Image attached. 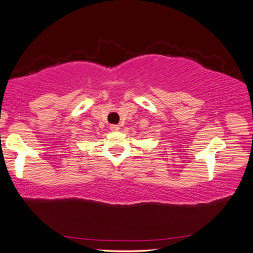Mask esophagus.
Returning a JSON list of instances; mask_svg holds the SVG:
<instances>
[{
    "instance_id": "obj_1",
    "label": "esophagus",
    "mask_w": 253,
    "mask_h": 253,
    "mask_svg": "<svg viewBox=\"0 0 253 253\" xmlns=\"http://www.w3.org/2000/svg\"><path fill=\"white\" fill-rule=\"evenodd\" d=\"M110 129L112 131H118L120 129V126L119 125H111L110 126Z\"/></svg>"
}]
</instances>
